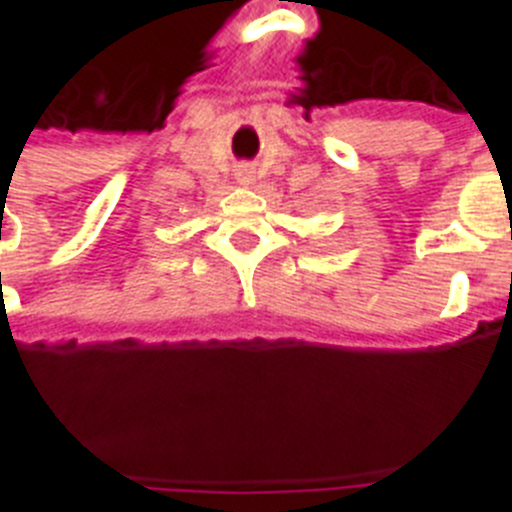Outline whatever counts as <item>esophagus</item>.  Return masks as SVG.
I'll return each mask as SVG.
<instances>
[{"instance_id": "34e87169", "label": "esophagus", "mask_w": 512, "mask_h": 512, "mask_svg": "<svg viewBox=\"0 0 512 512\" xmlns=\"http://www.w3.org/2000/svg\"><path fill=\"white\" fill-rule=\"evenodd\" d=\"M241 176H248V171H241Z\"/></svg>"}]
</instances>
